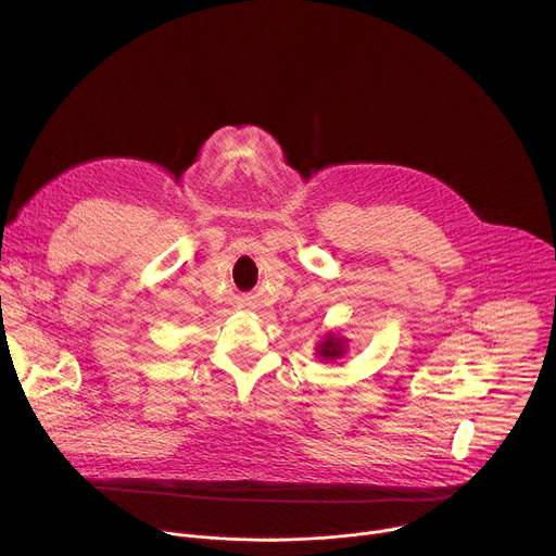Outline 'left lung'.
I'll list each match as a JSON object with an SVG mask.
<instances>
[{"label": "left lung", "instance_id": "1", "mask_svg": "<svg viewBox=\"0 0 556 556\" xmlns=\"http://www.w3.org/2000/svg\"><path fill=\"white\" fill-rule=\"evenodd\" d=\"M319 354H321L324 358H339V356H343V343H341V339L330 337L328 341H324L321 348H319Z\"/></svg>", "mask_w": 556, "mask_h": 556}]
</instances>
